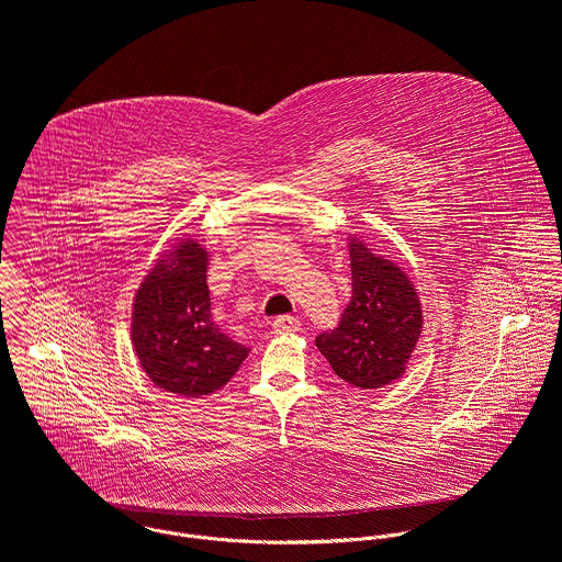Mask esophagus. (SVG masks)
I'll use <instances>...</instances> for the list:
<instances>
[{
	"label": "esophagus",
	"mask_w": 562,
	"mask_h": 562,
	"mask_svg": "<svg viewBox=\"0 0 562 562\" xmlns=\"http://www.w3.org/2000/svg\"><path fill=\"white\" fill-rule=\"evenodd\" d=\"M300 322L291 315H280L273 319V333H297Z\"/></svg>",
	"instance_id": "34e87169"
}]
</instances>
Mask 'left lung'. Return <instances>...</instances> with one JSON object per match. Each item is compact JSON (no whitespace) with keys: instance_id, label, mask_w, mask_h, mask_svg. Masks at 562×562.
<instances>
[{"instance_id":"obj_1","label":"left lung","mask_w":562,"mask_h":562,"mask_svg":"<svg viewBox=\"0 0 562 562\" xmlns=\"http://www.w3.org/2000/svg\"><path fill=\"white\" fill-rule=\"evenodd\" d=\"M350 260L352 297L315 346L339 379L376 390L405 372L423 328L420 300L407 276L363 243H350Z\"/></svg>"}]
</instances>
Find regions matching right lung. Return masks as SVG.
Returning <instances> with one entry per match:
<instances>
[{
  "mask_svg": "<svg viewBox=\"0 0 562 562\" xmlns=\"http://www.w3.org/2000/svg\"><path fill=\"white\" fill-rule=\"evenodd\" d=\"M205 269L207 251L183 240L150 269L133 304L131 337L142 370L186 398L221 390L249 355L214 324Z\"/></svg>",
  "mask_w": 562,
  "mask_h": 562,
  "instance_id": "right-lung-1",
  "label": "right lung"
}]
</instances>
